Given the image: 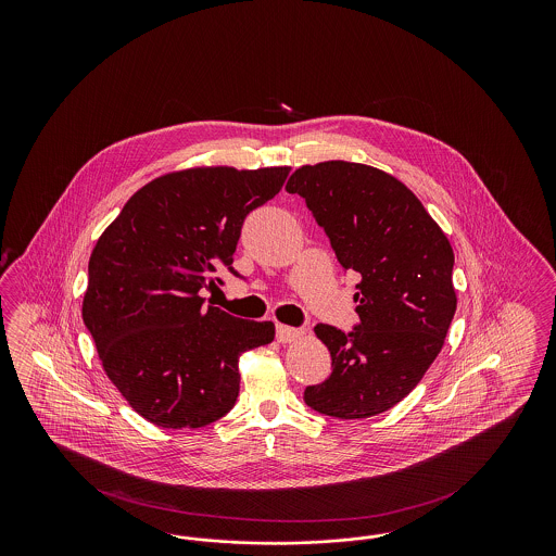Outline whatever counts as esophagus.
Instances as JSON below:
<instances>
[{
  "mask_svg": "<svg viewBox=\"0 0 556 556\" xmlns=\"http://www.w3.org/2000/svg\"><path fill=\"white\" fill-rule=\"evenodd\" d=\"M277 342H281V344H288V342H293V340H298L300 336H302V331L300 329H295V327H288V325H281V323H277Z\"/></svg>",
  "mask_w": 556,
  "mask_h": 556,
  "instance_id": "obj_1",
  "label": "esophagus"
}]
</instances>
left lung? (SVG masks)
Wrapping results in <instances>:
<instances>
[{
    "mask_svg": "<svg viewBox=\"0 0 556 556\" xmlns=\"http://www.w3.org/2000/svg\"><path fill=\"white\" fill-rule=\"evenodd\" d=\"M286 189L306 200L344 270L361 275L358 325L315 327L331 375L304 402L336 419L375 417L415 390L444 345L456 311L452 245L408 187L367 164H306Z\"/></svg>",
    "mask_w": 556,
    "mask_h": 556,
    "instance_id": "obj_1",
    "label": "left lung"
}]
</instances>
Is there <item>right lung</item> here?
I'll return each mask as SVG.
<instances>
[{
	"label": "right lung",
	"instance_id": "right-lung-1",
	"mask_svg": "<svg viewBox=\"0 0 556 556\" xmlns=\"http://www.w3.org/2000/svg\"><path fill=\"white\" fill-rule=\"evenodd\" d=\"M290 166L187 168L141 187L89 258L83 320L116 390L150 424L198 429L239 394V356L273 342L270 320L204 306L233 268L243 220L279 193Z\"/></svg>",
	"mask_w": 556,
	"mask_h": 556
}]
</instances>
